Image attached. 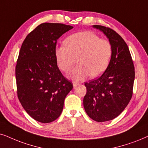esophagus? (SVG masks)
Instances as JSON below:
<instances>
[{
    "instance_id": "obj_1",
    "label": "esophagus",
    "mask_w": 148,
    "mask_h": 148,
    "mask_svg": "<svg viewBox=\"0 0 148 148\" xmlns=\"http://www.w3.org/2000/svg\"><path fill=\"white\" fill-rule=\"evenodd\" d=\"M78 84H79V83H78V82H73V86H74V88H76V87H77V86H78Z\"/></svg>"
}]
</instances>
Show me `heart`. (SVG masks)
Listing matches in <instances>:
<instances>
[{"mask_svg": "<svg viewBox=\"0 0 148 148\" xmlns=\"http://www.w3.org/2000/svg\"><path fill=\"white\" fill-rule=\"evenodd\" d=\"M65 45L56 50L59 68L68 72L77 59V67L73 69L69 76L76 80H83L90 75L98 77L105 72L112 55V46L109 40L100 38L90 31L80 32L69 36Z\"/></svg>", "mask_w": 148, "mask_h": 148, "instance_id": "heart-1", "label": "heart"}]
</instances>
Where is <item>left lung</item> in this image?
Listing matches in <instances>:
<instances>
[{
    "mask_svg": "<svg viewBox=\"0 0 148 148\" xmlns=\"http://www.w3.org/2000/svg\"><path fill=\"white\" fill-rule=\"evenodd\" d=\"M109 38L112 55L108 68L101 76L85 82L84 110L90 119L106 122L121 114L133 95L135 67L124 39L114 29L95 25Z\"/></svg>",
    "mask_w": 148,
    "mask_h": 148,
    "instance_id": "left-lung-1",
    "label": "left lung"
}]
</instances>
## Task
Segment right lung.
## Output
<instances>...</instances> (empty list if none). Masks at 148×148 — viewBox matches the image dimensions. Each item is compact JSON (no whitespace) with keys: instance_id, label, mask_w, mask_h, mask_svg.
<instances>
[{"instance_id":"obj_1","label":"right lung","mask_w":148,"mask_h":148,"mask_svg":"<svg viewBox=\"0 0 148 148\" xmlns=\"http://www.w3.org/2000/svg\"><path fill=\"white\" fill-rule=\"evenodd\" d=\"M72 25L42 23L25 37L15 66L17 93L27 114L42 123L60 116L72 82L58 67L57 41Z\"/></svg>"}]
</instances>
